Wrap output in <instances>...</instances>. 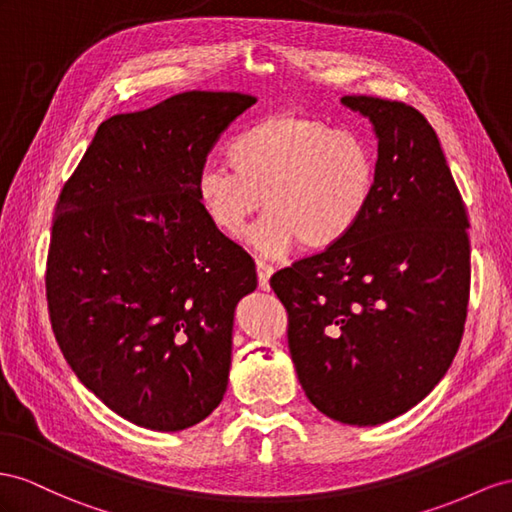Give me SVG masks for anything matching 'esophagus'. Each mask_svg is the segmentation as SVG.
I'll return each mask as SVG.
<instances>
[{
    "label": "esophagus",
    "mask_w": 512,
    "mask_h": 512,
    "mask_svg": "<svg viewBox=\"0 0 512 512\" xmlns=\"http://www.w3.org/2000/svg\"><path fill=\"white\" fill-rule=\"evenodd\" d=\"M274 274V268L266 261H257V279H259V287L264 292L270 290V277Z\"/></svg>",
    "instance_id": "esophagus-1"
}]
</instances>
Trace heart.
I'll use <instances>...</instances> for the list:
<instances>
[{
  "mask_svg": "<svg viewBox=\"0 0 512 512\" xmlns=\"http://www.w3.org/2000/svg\"><path fill=\"white\" fill-rule=\"evenodd\" d=\"M227 164H205L194 179L203 214L222 233L246 231L259 255L281 257L300 244L320 253L342 244L368 216L378 181L374 144L318 116L270 114L227 144Z\"/></svg>",
  "mask_w": 512,
  "mask_h": 512,
  "instance_id": "heart-1",
  "label": "heart"
}]
</instances>
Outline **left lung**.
Segmentation results:
<instances>
[{"instance_id":"8db88e82","label":"left lung","mask_w":512,"mask_h":512,"mask_svg":"<svg viewBox=\"0 0 512 512\" xmlns=\"http://www.w3.org/2000/svg\"><path fill=\"white\" fill-rule=\"evenodd\" d=\"M370 119L378 181L368 216L329 251L270 279L290 313L287 344L311 404L378 426L448 372L469 300V220L435 129L415 108L342 97Z\"/></svg>"}]
</instances>
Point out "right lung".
I'll return each instance as SVG.
<instances>
[{
	"mask_svg": "<svg viewBox=\"0 0 512 512\" xmlns=\"http://www.w3.org/2000/svg\"><path fill=\"white\" fill-rule=\"evenodd\" d=\"M257 99L188 90L103 121L56 205L51 326L82 385L127 422L186 430L229 383L233 313L255 261L214 227L194 179Z\"/></svg>",
	"mask_w": 512,
	"mask_h": 512,
	"instance_id": "add662e5",
	"label": "right lung"
}]
</instances>
